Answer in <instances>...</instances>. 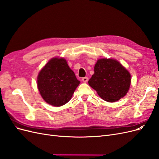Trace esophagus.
Wrapping results in <instances>:
<instances>
[{"mask_svg":"<svg viewBox=\"0 0 159 159\" xmlns=\"http://www.w3.org/2000/svg\"><path fill=\"white\" fill-rule=\"evenodd\" d=\"M82 81H84V83L88 82V77H84V78H82Z\"/></svg>","mask_w":159,"mask_h":159,"instance_id":"34e87169","label":"esophagus"}]
</instances>
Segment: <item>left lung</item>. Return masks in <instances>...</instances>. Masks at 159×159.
Masks as SVG:
<instances>
[{
  "mask_svg": "<svg viewBox=\"0 0 159 159\" xmlns=\"http://www.w3.org/2000/svg\"><path fill=\"white\" fill-rule=\"evenodd\" d=\"M88 83L103 100L114 102L127 94L131 75L117 60L100 59L95 65L94 74Z\"/></svg>",
  "mask_w": 159,
  "mask_h": 159,
  "instance_id": "1",
  "label": "left lung"
}]
</instances>
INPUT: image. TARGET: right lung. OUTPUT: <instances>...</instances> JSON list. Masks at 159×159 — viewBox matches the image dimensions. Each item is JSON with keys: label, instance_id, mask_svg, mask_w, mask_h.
Listing matches in <instances>:
<instances>
[{"label": "right lung", "instance_id": "obj_1", "mask_svg": "<svg viewBox=\"0 0 159 159\" xmlns=\"http://www.w3.org/2000/svg\"><path fill=\"white\" fill-rule=\"evenodd\" d=\"M38 88L45 102L56 107L68 103L80 81L64 58L50 60L40 71Z\"/></svg>", "mask_w": 159, "mask_h": 159}]
</instances>
